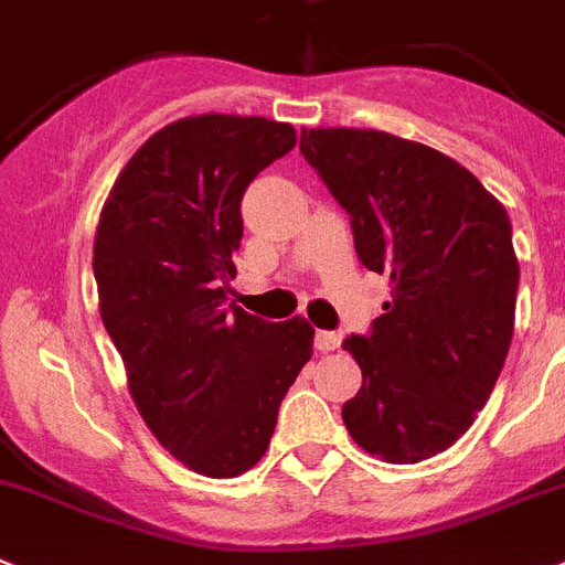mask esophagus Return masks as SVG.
<instances>
[{"instance_id":"obj_1","label":"esophagus","mask_w":565,"mask_h":565,"mask_svg":"<svg viewBox=\"0 0 565 565\" xmlns=\"http://www.w3.org/2000/svg\"><path fill=\"white\" fill-rule=\"evenodd\" d=\"M337 345H340V334H334V331H317L315 334V349L320 351V354H329Z\"/></svg>"}]
</instances>
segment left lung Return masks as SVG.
<instances>
[{"mask_svg": "<svg viewBox=\"0 0 565 565\" xmlns=\"http://www.w3.org/2000/svg\"><path fill=\"white\" fill-rule=\"evenodd\" d=\"M300 151L351 216L360 263L392 286L371 334L342 342L363 371L342 423L380 460H428L469 431L512 345L509 214L469 168L394 134L302 128Z\"/></svg>", "mask_w": 565, "mask_h": 565, "instance_id": "1", "label": "left lung"}]
</instances>
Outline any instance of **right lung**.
<instances>
[{
  "label": "right lung",
  "mask_w": 565,
  "mask_h": 565,
  "mask_svg": "<svg viewBox=\"0 0 565 565\" xmlns=\"http://www.w3.org/2000/svg\"><path fill=\"white\" fill-rule=\"evenodd\" d=\"M297 145L288 122L200 114L145 139L110 188L94 236L105 331L145 426L182 466L239 477L271 443L315 329L231 302L239 200Z\"/></svg>",
  "instance_id": "right-lung-1"
}]
</instances>
